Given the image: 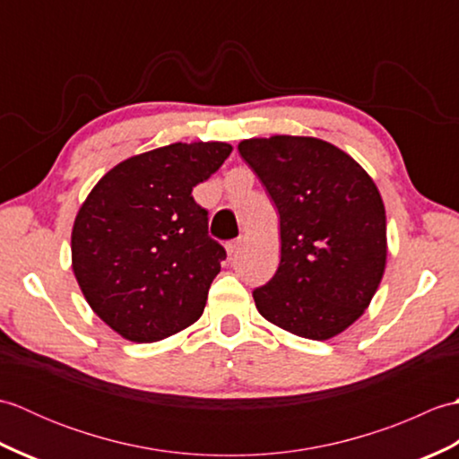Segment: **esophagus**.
Returning a JSON list of instances; mask_svg holds the SVG:
<instances>
[{
    "label": "esophagus",
    "mask_w": 459,
    "mask_h": 459,
    "mask_svg": "<svg viewBox=\"0 0 459 459\" xmlns=\"http://www.w3.org/2000/svg\"><path fill=\"white\" fill-rule=\"evenodd\" d=\"M240 245H242V240H240V238H237V240H230V242H227V247H224V248H227L229 255L232 256V255H235V252L240 248Z\"/></svg>",
    "instance_id": "obj_1"
}]
</instances>
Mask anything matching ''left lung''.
I'll return each instance as SVG.
<instances>
[{"label":"left lung","mask_w":459,"mask_h":459,"mask_svg":"<svg viewBox=\"0 0 459 459\" xmlns=\"http://www.w3.org/2000/svg\"><path fill=\"white\" fill-rule=\"evenodd\" d=\"M280 212V266L255 290L260 316L325 341L353 325L386 268L385 203L370 175L337 145L309 135L238 143Z\"/></svg>","instance_id":"8db88e82"}]
</instances>
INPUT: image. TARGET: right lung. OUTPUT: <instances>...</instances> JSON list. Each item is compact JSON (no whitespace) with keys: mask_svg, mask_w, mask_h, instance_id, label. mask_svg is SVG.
<instances>
[{"mask_svg":"<svg viewBox=\"0 0 459 459\" xmlns=\"http://www.w3.org/2000/svg\"><path fill=\"white\" fill-rule=\"evenodd\" d=\"M232 152L224 142L171 143L104 175L73 224V272L106 325L134 343L179 333L203 316L227 252L209 237L193 187Z\"/></svg>","mask_w":459,"mask_h":459,"instance_id":"add662e5","label":"right lung"}]
</instances>
